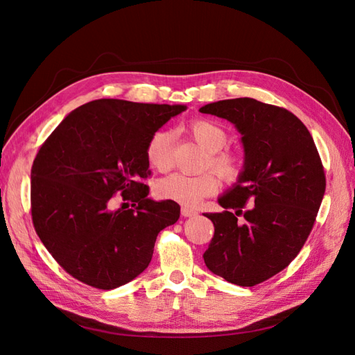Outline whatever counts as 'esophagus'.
Instances as JSON below:
<instances>
[{"label":"esophagus","mask_w":355,"mask_h":355,"mask_svg":"<svg viewBox=\"0 0 355 355\" xmlns=\"http://www.w3.org/2000/svg\"><path fill=\"white\" fill-rule=\"evenodd\" d=\"M180 213L184 218H194L198 214V211L196 209H191V207H182Z\"/></svg>","instance_id":"1"}]
</instances>
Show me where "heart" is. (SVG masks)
Wrapping results in <instances>:
<instances>
[{
	"label": "heart",
	"mask_w": 355,
	"mask_h": 355,
	"mask_svg": "<svg viewBox=\"0 0 355 355\" xmlns=\"http://www.w3.org/2000/svg\"><path fill=\"white\" fill-rule=\"evenodd\" d=\"M189 135L207 149L204 168H211L222 180L234 184L244 170L243 159L230 149H223L228 144V133L216 121L207 118H196L185 125ZM146 159L154 168L167 171L173 166V136L168 130H157L148 139ZM218 178L211 171L200 175L173 173L161 179L157 185L159 198L176 201L185 207H194L209 196L218 191Z\"/></svg>",
	"instance_id": "obj_1"
}]
</instances>
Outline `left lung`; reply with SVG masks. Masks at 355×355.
<instances>
[{
	"instance_id": "8db88e82",
	"label": "left lung",
	"mask_w": 355,
	"mask_h": 355,
	"mask_svg": "<svg viewBox=\"0 0 355 355\" xmlns=\"http://www.w3.org/2000/svg\"><path fill=\"white\" fill-rule=\"evenodd\" d=\"M200 111L235 124L245 154L241 178L219 198L225 210L206 213L214 234L204 262L227 282L252 287L304 247L326 191L324 167L305 124L280 106L239 98Z\"/></svg>"
}]
</instances>
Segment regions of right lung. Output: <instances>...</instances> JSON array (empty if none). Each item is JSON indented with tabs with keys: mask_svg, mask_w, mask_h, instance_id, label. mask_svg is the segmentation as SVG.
I'll list each match as a JSON object with an SVG mask.
<instances>
[{
	"mask_svg": "<svg viewBox=\"0 0 355 355\" xmlns=\"http://www.w3.org/2000/svg\"><path fill=\"white\" fill-rule=\"evenodd\" d=\"M184 105L99 99L67 115L38 149L31 170V214L49 253L78 282L111 290L153 259L157 235L180 214L153 201L148 139ZM116 191L132 207L110 211Z\"/></svg>",
	"mask_w": 355,
	"mask_h": 355,
	"instance_id": "add662e5",
	"label": "right lung"
}]
</instances>
